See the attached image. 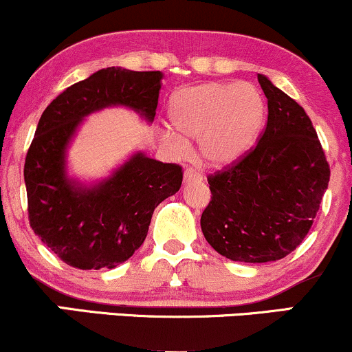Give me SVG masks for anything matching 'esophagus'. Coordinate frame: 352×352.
Instances as JSON below:
<instances>
[{
    "label": "esophagus",
    "instance_id": "obj_1",
    "mask_svg": "<svg viewBox=\"0 0 352 352\" xmlns=\"http://www.w3.org/2000/svg\"><path fill=\"white\" fill-rule=\"evenodd\" d=\"M201 180V175L200 173H197L195 170H192V168H187V170L184 172V184H190V182H199Z\"/></svg>",
    "mask_w": 352,
    "mask_h": 352
}]
</instances>
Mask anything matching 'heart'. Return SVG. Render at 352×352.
Instances as JSON below:
<instances>
[{"label": "heart", "instance_id": "b5f03b06", "mask_svg": "<svg viewBox=\"0 0 352 352\" xmlns=\"http://www.w3.org/2000/svg\"><path fill=\"white\" fill-rule=\"evenodd\" d=\"M266 114L261 92L252 84L205 82L177 91L168 102L172 127L160 139L177 153L188 152L190 139L210 167L238 162L261 131Z\"/></svg>", "mask_w": 352, "mask_h": 352}]
</instances>
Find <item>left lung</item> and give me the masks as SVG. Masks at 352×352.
Listing matches in <instances>:
<instances>
[{"instance_id": "8db88e82", "label": "left lung", "mask_w": 352, "mask_h": 352, "mask_svg": "<svg viewBox=\"0 0 352 352\" xmlns=\"http://www.w3.org/2000/svg\"><path fill=\"white\" fill-rule=\"evenodd\" d=\"M258 82L268 99L263 135L240 162L208 177L212 200L200 227L221 256L243 263L285 258L308 235L329 165L311 119L266 76Z\"/></svg>"}]
</instances>
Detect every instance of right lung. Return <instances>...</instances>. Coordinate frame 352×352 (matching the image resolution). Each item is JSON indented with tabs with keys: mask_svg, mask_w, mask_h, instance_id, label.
I'll return each mask as SVG.
<instances>
[{
	"mask_svg": "<svg viewBox=\"0 0 352 352\" xmlns=\"http://www.w3.org/2000/svg\"><path fill=\"white\" fill-rule=\"evenodd\" d=\"M162 79L160 71L106 67L60 92L39 119L24 164L30 223L72 268L127 261L144 243L157 205L179 192V165L140 151L91 184L71 177L67 167V151L87 116L125 107L152 124Z\"/></svg>",
	"mask_w": 352,
	"mask_h": 352,
	"instance_id": "add662e5",
	"label": "right lung"
}]
</instances>
